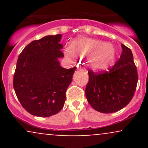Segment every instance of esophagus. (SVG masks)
Wrapping results in <instances>:
<instances>
[{
  "label": "esophagus",
  "instance_id": "1",
  "mask_svg": "<svg viewBox=\"0 0 148 148\" xmlns=\"http://www.w3.org/2000/svg\"><path fill=\"white\" fill-rule=\"evenodd\" d=\"M78 69H79V70H83V69H83L82 67H78Z\"/></svg>",
  "mask_w": 148,
  "mask_h": 148
}]
</instances>
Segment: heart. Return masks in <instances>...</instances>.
Wrapping results in <instances>:
<instances>
[{"instance_id": "1", "label": "heart", "mask_w": 148, "mask_h": 148, "mask_svg": "<svg viewBox=\"0 0 148 148\" xmlns=\"http://www.w3.org/2000/svg\"><path fill=\"white\" fill-rule=\"evenodd\" d=\"M64 52L70 58L88 57L89 66L98 72L111 67L116 58V49L113 44L83 36L76 38L72 46L64 48Z\"/></svg>"}]
</instances>
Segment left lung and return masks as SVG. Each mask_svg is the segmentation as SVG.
<instances>
[{"label":"left lung","mask_w":148,"mask_h":148,"mask_svg":"<svg viewBox=\"0 0 148 148\" xmlns=\"http://www.w3.org/2000/svg\"><path fill=\"white\" fill-rule=\"evenodd\" d=\"M123 53L109 72L97 74L88 71L86 88L88 103L103 113L117 112L130 102L138 82L136 67L132 51L122 44Z\"/></svg>","instance_id":"8db88e82"}]
</instances>
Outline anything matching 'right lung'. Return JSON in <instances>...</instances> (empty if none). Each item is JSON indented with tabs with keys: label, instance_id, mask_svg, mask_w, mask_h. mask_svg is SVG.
<instances>
[{
	"label": "right lung",
	"instance_id": "right-lung-1",
	"mask_svg": "<svg viewBox=\"0 0 148 148\" xmlns=\"http://www.w3.org/2000/svg\"><path fill=\"white\" fill-rule=\"evenodd\" d=\"M62 35H47L34 40L18 58L13 86L21 106L39 117L56 115L63 108L65 92L76 67H61L64 57Z\"/></svg>",
	"mask_w": 148,
	"mask_h": 148
}]
</instances>
